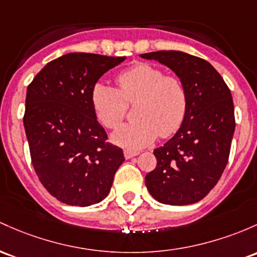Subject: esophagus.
<instances>
[{
  "instance_id": "obj_1",
  "label": "esophagus",
  "mask_w": 257,
  "mask_h": 257,
  "mask_svg": "<svg viewBox=\"0 0 257 257\" xmlns=\"http://www.w3.org/2000/svg\"><path fill=\"white\" fill-rule=\"evenodd\" d=\"M139 155V152L138 151H129V150H124V157H125L126 160L132 159V157L134 156H138Z\"/></svg>"
}]
</instances>
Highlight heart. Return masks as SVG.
<instances>
[{"label":"heart","instance_id":"obj_1","mask_svg":"<svg viewBox=\"0 0 257 257\" xmlns=\"http://www.w3.org/2000/svg\"><path fill=\"white\" fill-rule=\"evenodd\" d=\"M118 89L103 83L92 87L91 101L98 120L107 128H117L126 113V103H135L137 119L119 126L112 142L128 150L148 146L157 137L167 138L183 124L188 94L177 77L149 63L135 64L117 77Z\"/></svg>","mask_w":257,"mask_h":257}]
</instances>
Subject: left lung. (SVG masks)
Masks as SVG:
<instances>
[{
	"instance_id": "obj_1",
	"label": "left lung",
	"mask_w": 257,
	"mask_h": 257,
	"mask_svg": "<svg viewBox=\"0 0 257 257\" xmlns=\"http://www.w3.org/2000/svg\"><path fill=\"white\" fill-rule=\"evenodd\" d=\"M140 57L173 70L188 94L187 114L178 132L155 149L157 166L146 174V188L161 204H194L210 193L227 166L235 129L232 94L221 74L202 58L182 51Z\"/></svg>"
}]
</instances>
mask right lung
<instances>
[{
    "mask_svg": "<svg viewBox=\"0 0 257 257\" xmlns=\"http://www.w3.org/2000/svg\"><path fill=\"white\" fill-rule=\"evenodd\" d=\"M124 60L70 52L49 62L28 86L23 120L34 170L63 204L102 201L124 162L122 149L106 142L91 101L98 79Z\"/></svg>",
    "mask_w": 257,
    "mask_h": 257,
    "instance_id": "1",
    "label": "right lung"
}]
</instances>
